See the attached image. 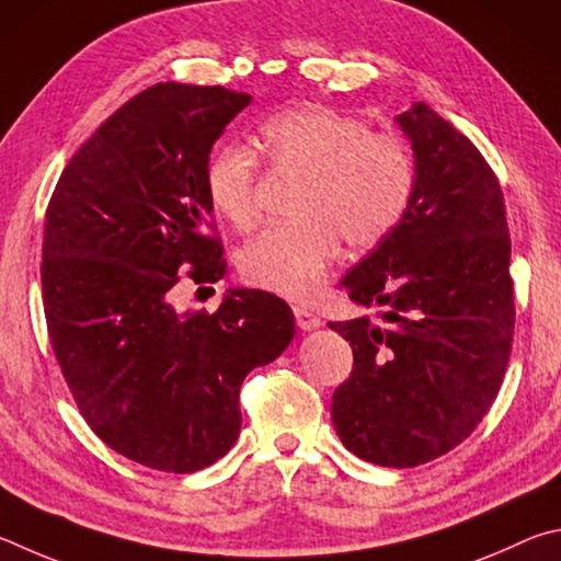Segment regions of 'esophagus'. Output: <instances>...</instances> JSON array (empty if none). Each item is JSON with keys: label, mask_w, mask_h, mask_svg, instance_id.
Wrapping results in <instances>:
<instances>
[{"label": "esophagus", "mask_w": 561, "mask_h": 561, "mask_svg": "<svg viewBox=\"0 0 561 561\" xmlns=\"http://www.w3.org/2000/svg\"><path fill=\"white\" fill-rule=\"evenodd\" d=\"M293 312H296V322H298L300 330L310 332V330H318L322 325V320L316 316V312L308 310V308H300L298 306V308H293Z\"/></svg>", "instance_id": "1"}]
</instances>
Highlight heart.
<instances>
[{"label":"heart","mask_w":561,"mask_h":561,"mask_svg":"<svg viewBox=\"0 0 561 561\" xmlns=\"http://www.w3.org/2000/svg\"><path fill=\"white\" fill-rule=\"evenodd\" d=\"M259 150L273 164L310 174L300 196L302 221L263 231L241 251L245 283L288 300H308L337 261L342 236L369 249L397 229L414 196V162L389 133L322 105L280 111L259 125ZM259 157L245 145H221L204 167L211 209L236 229L255 221Z\"/></svg>","instance_id":"obj_1"}]
</instances>
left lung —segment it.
Wrapping results in <instances>:
<instances>
[{"label": "left lung", "mask_w": 561, "mask_h": 561, "mask_svg": "<svg viewBox=\"0 0 561 561\" xmlns=\"http://www.w3.org/2000/svg\"><path fill=\"white\" fill-rule=\"evenodd\" d=\"M397 125L414 150V196L340 280L379 320L330 322L355 352L332 424L357 458L414 468L456 448L493 407L515 298L505 199L483 154L426 103Z\"/></svg>", "instance_id": "obj_1"}]
</instances>
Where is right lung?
I'll return each instance as SVG.
<instances>
[{
  "instance_id": "add662e5",
  "label": "right lung",
  "mask_w": 561,
  "mask_h": 561,
  "mask_svg": "<svg viewBox=\"0 0 561 561\" xmlns=\"http://www.w3.org/2000/svg\"><path fill=\"white\" fill-rule=\"evenodd\" d=\"M249 93L157 83L81 145L46 209L42 288L66 385L98 438L135 463L194 473L241 431L239 389L296 335L288 302L231 288L216 312L170 302L180 271L224 275L204 167Z\"/></svg>"
}]
</instances>
